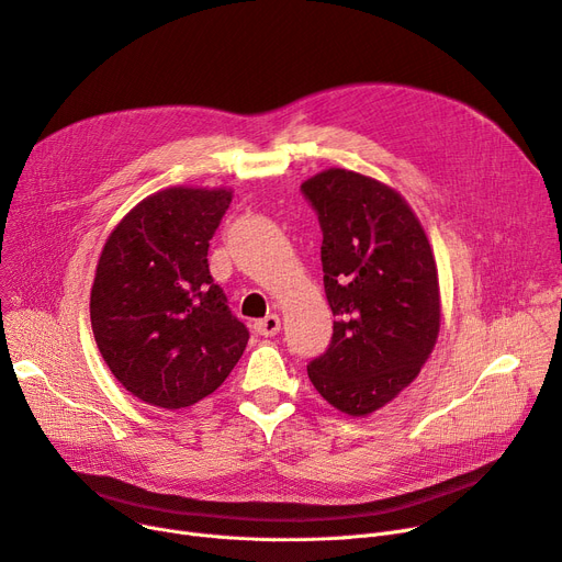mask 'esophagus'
Segmentation results:
<instances>
[{
	"label": "esophagus",
	"instance_id": "esophagus-1",
	"mask_svg": "<svg viewBox=\"0 0 562 562\" xmlns=\"http://www.w3.org/2000/svg\"><path fill=\"white\" fill-rule=\"evenodd\" d=\"M255 333L261 337H273L280 333V316L278 314H269L259 321H255Z\"/></svg>",
	"mask_w": 562,
	"mask_h": 562
}]
</instances>
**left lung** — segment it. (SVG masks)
Masks as SVG:
<instances>
[{"mask_svg":"<svg viewBox=\"0 0 562 562\" xmlns=\"http://www.w3.org/2000/svg\"><path fill=\"white\" fill-rule=\"evenodd\" d=\"M323 232V286L337 316L307 364L316 392L350 417L396 398L439 333V284L428 236L390 187L330 168L301 187Z\"/></svg>","mask_w":562,"mask_h":562,"instance_id":"obj_1","label":"left lung"}]
</instances>
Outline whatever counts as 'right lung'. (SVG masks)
<instances>
[{
	"label": "right lung",
	"instance_id": "add662e5",
	"mask_svg": "<svg viewBox=\"0 0 562 562\" xmlns=\"http://www.w3.org/2000/svg\"><path fill=\"white\" fill-rule=\"evenodd\" d=\"M229 202L225 189H166L136 204L104 244L93 335L117 382L145 403L189 407L244 356L250 333L206 261Z\"/></svg>",
	"mask_w": 562,
	"mask_h": 562
}]
</instances>
